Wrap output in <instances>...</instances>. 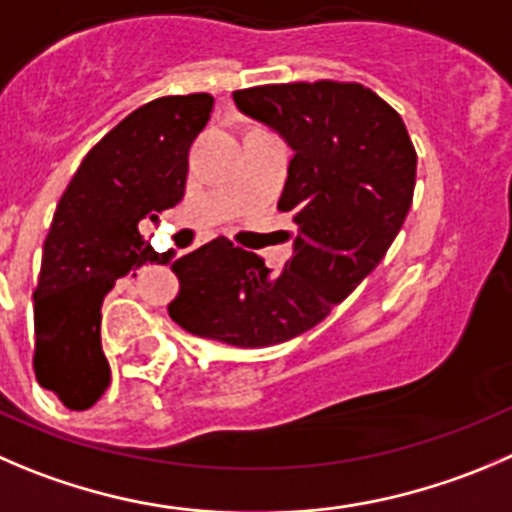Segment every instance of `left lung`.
I'll return each instance as SVG.
<instances>
[{"mask_svg": "<svg viewBox=\"0 0 512 512\" xmlns=\"http://www.w3.org/2000/svg\"><path fill=\"white\" fill-rule=\"evenodd\" d=\"M243 113L294 148L279 211L296 223L281 271L231 241L170 266V319L233 347L289 342L377 269L412 206L417 150L389 102L359 82H284L233 92Z\"/></svg>", "mask_w": 512, "mask_h": 512, "instance_id": "8db88e82", "label": "left lung"}]
</instances>
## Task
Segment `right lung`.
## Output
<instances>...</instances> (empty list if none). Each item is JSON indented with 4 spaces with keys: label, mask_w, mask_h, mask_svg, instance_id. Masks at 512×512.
Instances as JSON below:
<instances>
[{
    "label": "right lung",
    "mask_w": 512,
    "mask_h": 512,
    "mask_svg": "<svg viewBox=\"0 0 512 512\" xmlns=\"http://www.w3.org/2000/svg\"><path fill=\"white\" fill-rule=\"evenodd\" d=\"M211 110L208 92L138 107L92 145L57 203L34 289L32 364L40 387L67 410H90L110 384L100 342L107 291L143 264L173 261V251H153L138 223L183 198L188 148ZM226 241L218 236L206 246Z\"/></svg>",
    "instance_id": "obj_1"
}]
</instances>
